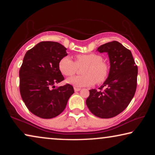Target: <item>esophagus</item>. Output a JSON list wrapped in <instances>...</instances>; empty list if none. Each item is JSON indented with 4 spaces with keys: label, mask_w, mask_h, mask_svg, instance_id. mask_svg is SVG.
I'll return each instance as SVG.
<instances>
[{
    "label": "esophagus",
    "mask_w": 155,
    "mask_h": 155,
    "mask_svg": "<svg viewBox=\"0 0 155 155\" xmlns=\"http://www.w3.org/2000/svg\"><path fill=\"white\" fill-rule=\"evenodd\" d=\"M74 91H80L81 89V88H78V87H74Z\"/></svg>",
    "instance_id": "1"
}]
</instances>
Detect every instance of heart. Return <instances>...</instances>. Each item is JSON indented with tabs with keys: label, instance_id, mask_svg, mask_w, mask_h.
<instances>
[{
	"label": "heart",
	"instance_id": "heart-1",
	"mask_svg": "<svg viewBox=\"0 0 155 155\" xmlns=\"http://www.w3.org/2000/svg\"><path fill=\"white\" fill-rule=\"evenodd\" d=\"M75 62L69 57H64L59 62V69L62 74L67 77L74 75L78 67L85 66L83 68L82 76L70 77L67 83L76 87H90L96 83H104L108 78L110 71L109 64L103 61L101 54L90 53L78 54L75 57Z\"/></svg>",
	"mask_w": 155,
	"mask_h": 155
}]
</instances>
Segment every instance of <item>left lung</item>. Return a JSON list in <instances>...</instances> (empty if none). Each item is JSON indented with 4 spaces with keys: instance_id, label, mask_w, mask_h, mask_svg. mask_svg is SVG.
Returning <instances> with one entry per match:
<instances>
[{
    "instance_id": "obj_1",
    "label": "left lung",
    "mask_w": 155,
    "mask_h": 155,
    "mask_svg": "<svg viewBox=\"0 0 155 155\" xmlns=\"http://www.w3.org/2000/svg\"><path fill=\"white\" fill-rule=\"evenodd\" d=\"M97 51L108 54L109 74L99 90H90L86 104L96 116L111 118L124 111L134 96L137 66L130 51L117 41L103 44Z\"/></svg>"
}]
</instances>
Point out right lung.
Returning <instances> with one entry per match:
<instances>
[{"mask_svg":"<svg viewBox=\"0 0 155 155\" xmlns=\"http://www.w3.org/2000/svg\"><path fill=\"white\" fill-rule=\"evenodd\" d=\"M66 50L55 41H41L26 52L23 59L19 71L21 97L28 109L41 118L61 114L74 92L70 84L54 86L64 79L59 62L68 55Z\"/></svg>","mask_w":155,"mask_h":155,"instance_id":"1","label":"right lung"}]
</instances>
